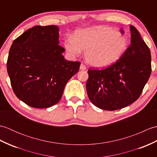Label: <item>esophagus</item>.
Returning a JSON list of instances; mask_svg holds the SVG:
<instances>
[{
  "label": "esophagus",
  "instance_id": "obj_1",
  "mask_svg": "<svg viewBox=\"0 0 157 157\" xmlns=\"http://www.w3.org/2000/svg\"><path fill=\"white\" fill-rule=\"evenodd\" d=\"M80 69L81 70H86V67L84 65V63H82V64L80 65Z\"/></svg>",
  "mask_w": 157,
  "mask_h": 157
}]
</instances>
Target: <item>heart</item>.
Segmentation results:
<instances>
[{
	"instance_id": "1",
	"label": "heart",
	"mask_w": 157,
	"mask_h": 157,
	"mask_svg": "<svg viewBox=\"0 0 157 157\" xmlns=\"http://www.w3.org/2000/svg\"><path fill=\"white\" fill-rule=\"evenodd\" d=\"M65 46L72 56H78L86 51L85 59L95 67H106L119 60L128 47V40L122 33L106 26L82 29L69 38Z\"/></svg>"
}]
</instances>
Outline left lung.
<instances>
[{
    "label": "left lung",
    "mask_w": 157,
    "mask_h": 157,
    "mask_svg": "<svg viewBox=\"0 0 157 157\" xmlns=\"http://www.w3.org/2000/svg\"><path fill=\"white\" fill-rule=\"evenodd\" d=\"M129 28L131 44L121 58L105 69L88 71V98L103 110L115 111L135 102L151 74L148 46L134 26L130 25Z\"/></svg>",
    "instance_id": "obj_1"
}]
</instances>
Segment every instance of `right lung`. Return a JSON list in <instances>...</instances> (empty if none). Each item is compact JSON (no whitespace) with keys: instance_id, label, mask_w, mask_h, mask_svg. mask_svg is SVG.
Masks as SVG:
<instances>
[{"instance_id":"obj_1","label":"right lung","mask_w":157,"mask_h":157,"mask_svg":"<svg viewBox=\"0 0 157 157\" xmlns=\"http://www.w3.org/2000/svg\"><path fill=\"white\" fill-rule=\"evenodd\" d=\"M59 37L57 26L36 25L17 38L9 50L6 68L13 90L32 107L56 104L79 69L80 62L64 59Z\"/></svg>"}]
</instances>
